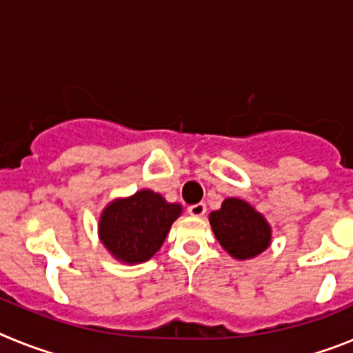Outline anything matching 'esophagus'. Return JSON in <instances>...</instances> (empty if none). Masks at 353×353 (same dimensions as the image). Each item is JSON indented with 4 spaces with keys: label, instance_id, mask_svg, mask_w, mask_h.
I'll use <instances>...</instances> for the list:
<instances>
[{
    "label": "esophagus",
    "instance_id": "34e87169",
    "mask_svg": "<svg viewBox=\"0 0 353 353\" xmlns=\"http://www.w3.org/2000/svg\"><path fill=\"white\" fill-rule=\"evenodd\" d=\"M187 212L192 215V217H203L205 212H207V205L205 203H196L191 205V207L187 208Z\"/></svg>",
    "mask_w": 353,
    "mask_h": 353
}]
</instances>
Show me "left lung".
Returning <instances> with one entry per match:
<instances>
[{
    "mask_svg": "<svg viewBox=\"0 0 353 353\" xmlns=\"http://www.w3.org/2000/svg\"><path fill=\"white\" fill-rule=\"evenodd\" d=\"M215 239L236 260L256 256L270 244V226L242 199H224L221 210L210 214Z\"/></svg>",
    "mask_w": 353,
    "mask_h": 353,
    "instance_id": "left-lung-1",
    "label": "left lung"
}]
</instances>
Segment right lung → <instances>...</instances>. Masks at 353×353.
<instances>
[{"instance_id":"1","label":"right lung","mask_w":353,"mask_h":353,"mask_svg":"<svg viewBox=\"0 0 353 353\" xmlns=\"http://www.w3.org/2000/svg\"><path fill=\"white\" fill-rule=\"evenodd\" d=\"M182 212L154 191H139L117 199L101 217V239L117 260L141 263L161 249L171 224Z\"/></svg>"}]
</instances>
